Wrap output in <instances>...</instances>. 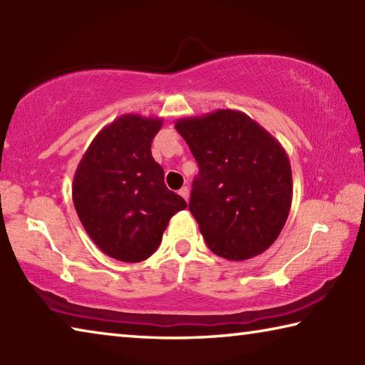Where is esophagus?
I'll use <instances>...</instances> for the list:
<instances>
[{"label":"esophagus","instance_id":"34e87169","mask_svg":"<svg viewBox=\"0 0 365 365\" xmlns=\"http://www.w3.org/2000/svg\"><path fill=\"white\" fill-rule=\"evenodd\" d=\"M178 195H180L185 201H188V197H190V190H188V187H182L180 190H178Z\"/></svg>","mask_w":365,"mask_h":365}]
</instances>
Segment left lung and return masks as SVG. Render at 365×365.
Segmentation results:
<instances>
[{
  "label": "left lung",
  "mask_w": 365,
  "mask_h": 365,
  "mask_svg": "<svg viewBox=\"0 0 365 365\" xmlns=\"http://www.w3.org/2000/svg\"><path fill=\"white\" fill-rule=\"evenodd\" d=\"M200 165L188 209L214 255L246 261L279 238L293 200L283 146L242 110L175 122Z\"/></svg>",
  "instance_id": "left-lung-1"
}]
</instances>
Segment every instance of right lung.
Segmentation results:
<instances>
[{
    "instance_id": "obj_1",
    "label": "right lung",
    "mask_w": 365,
    "mask_h": 365,
    "mask_svg": "<svg viewBox=\"0 0 365 365\" xmlns=\"http://www.w3.org/2000/svg\"><path fill=\"white\" fill-rule=\"evenodd\" d=\"M159 117L123 114L108 123L80 159L72 200L80 222L104 255L140 262L159 248L172 215L187 207L153 159Z\"/></svg>"
}]
</instances>
